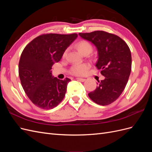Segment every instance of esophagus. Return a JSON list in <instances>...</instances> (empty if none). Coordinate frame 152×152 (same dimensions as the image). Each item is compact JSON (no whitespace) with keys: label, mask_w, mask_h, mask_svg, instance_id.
<instances>
[{"label":"esophagus","mask_w":152,"mask_h":152,"mask_svg":"<svg viewBox=\"0 0 152 152\" xmlns=\"http://www.w3.org/2000/svg\"><path fill=\"white\" fill-rule=\"evenodd\" d=\"M77 80L80 81V82H84L86 80L85 79H82V78H77L76 79Z\"/></svg>","instance_id":"esophagus-1"}]
</instances>
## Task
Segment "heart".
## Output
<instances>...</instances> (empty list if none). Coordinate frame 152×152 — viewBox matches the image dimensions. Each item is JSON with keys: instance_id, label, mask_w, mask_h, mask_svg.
<instances>
[{"instance_id": "obj_1", "label": "heart", "mask_w": 152, "mask_h": 152, "mask_svg": "<svg viewBox=\"0 0 152 152\" xmlns=\"http://www.w3.org/2000/svg\"><path fill=\"white\" fill-rule=\"evenodd\" d=\"M77 49L82 54H89L92 50H93V46L92 45L86 40H81L77 42L75 45ZM66 53V50L64 53V56H65ZM90 67L89 64L88 63H82V64H76L73 65L70 69V73L73 75L81 76L84 75L87 73V70H89Z\"/></svg>"}]
</instances>
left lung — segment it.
Here are the masks:
<instances>
[{
  "instance_id": "obj_1",
  "label": "left lung",
  "mask_w": 152,
  "mask_h": 152,
  "mask_svg": "<svg viewBox=\"0 0 152 152\" xmlns=\"http://www.w3.org/2000/svg\"><path fill=\"white\" fill-rule=\"evenodd\" d=\"M97 48L96 66L105 78L98 81L96 89L88 94L98 104L105 106L118 99L125 89L131 72L132 58L129 48L118 36L104 31L79 33Z\"/></svg>"
}]
</instances>
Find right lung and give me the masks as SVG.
Segmentation results:
<instances>
[{
  "instance_id": "1",
  "label": "right lung",
  "mask_w": 152,
  "mask_h": 152,
  "mask_svg": "<svg viewBox=\"0 0 152 152\" xmlns=\"http://www.w3.org/2000/svg\"><path fill=\"white\" fill-rule=\"evenodd\" d=\"M77 36V34H43L31 40L23 50L18 66L21 86L37 107L53 109L65 97L71 80L54 77L50 70Z\"/></svg>"
}]
</instances>
